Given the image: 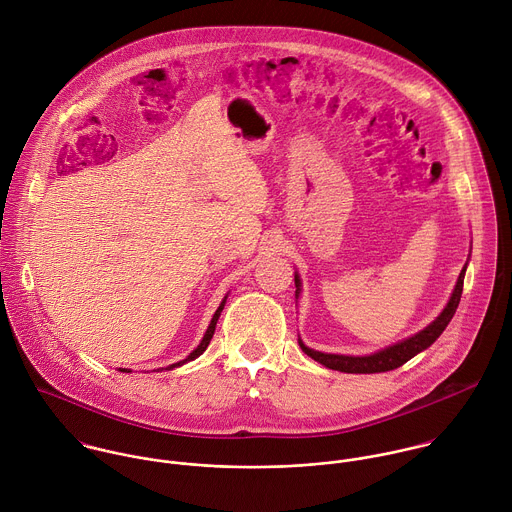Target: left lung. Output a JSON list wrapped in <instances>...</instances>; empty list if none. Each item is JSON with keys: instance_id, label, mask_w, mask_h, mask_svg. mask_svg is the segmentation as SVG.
I'll list each match as a JSON object with an SVG mask.
<instances>
[{"instance_id": "obj_1", "label": "left lung", "mask_w": 512, "mask_h": 512, "mask_svg": "<svg viewBox=\"0 0 512 512\" xmlns=\"http://www.w3.org/2000/svg\"><path fill=\"white\" fill-rule=\"evenodd\" d=\"M469 259H471V253H469ZM469 259L457 279V285L449 297V303L445 305V309L441 311V315L429 323L423 331L395 343V345H389L377 353H371V355H335V353H323V351H315V349H309L301 337H299V345L301 349L311 357L315 359L317 363L325 365L327 369H333V371H341V373H385V371H393L401 365H405L409 359H413L415 355L423 353L425 349H429L439 337L441 333L447 329V325L451 323L457 307H459V301H461V295H463V283H465V273H467V265H469ZM295 297L299 299L301 295V277L299 273H295Z\"/></svg>"}]
</instances>
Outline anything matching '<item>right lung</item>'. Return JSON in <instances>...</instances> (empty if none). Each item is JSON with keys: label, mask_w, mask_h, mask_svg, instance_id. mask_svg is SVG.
Wrapping results in <instances>:
<instances>
[{"label": "right lung", "mask_w": 512, "mask_h": 512, "mask_svg": "<svg viewBox=\"0 0 512 512\" xmlns=\"http://www.w3.org/2000/svg\"><path fill=\"white\" fill-rule=\"evenodd\" d=\"M227 297H229V293L223 297V301L219 303V307H217V311H215V315H213V319H211V323H209V327H207V331H205V335H203V339H201V343L183 359V361H179V363H173V365H169L165 371H171V369H175V367H181V365H185V363H189V361H195L199 355H203V351L209 347V343H211V339H213V333H215V327H217V321H219V317H221V311H223V307H225V303H227ZM121 373H131L129 369H119ZM159 371V369H157Z\"/></svg>", "instance_id": "add662e5"}]
</instances>
